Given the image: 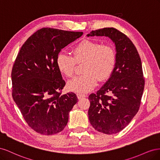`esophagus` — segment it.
I'll list each match as a JSON object with an SVG mask.
<instances>
[{
	"label": "esophagus",
	"instance_id": "34e87169",
	"mask_svg": "<svg viewBox=\"0 0 160 160\" xmlns=\"http://www.w3.org/2000/svg\"><path fill=\"white\" fill-rule=\"evenodd\" d=\"M77 98H78L79 99H81L85 98L87 97V95L85 94H83V93H77Z\"/></svg>",
	"mask_w": 160,
	"mask_h": 160
}]
</instances>
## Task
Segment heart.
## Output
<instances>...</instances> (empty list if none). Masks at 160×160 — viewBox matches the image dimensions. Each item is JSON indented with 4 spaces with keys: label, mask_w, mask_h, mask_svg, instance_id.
Instances as JSON below:
<instances>
[{
    "label": "heart",
    "mask_w": 160,
    "mask_h": 160,
    "mask_svg": "<svg viewBox=\"0 0 160 160\" xmlns=\"http://www.w3.org/2000/svg\"><path fill=\"white\" fill-rule=\"evenodd\" d=\"M72 55L60 52L57 55L56 63L58 69L67 77L74 74L76 62L85 61L84 74L70 80L67 87L69 90L83 93L93 89L99 81L108 79L115 68L116 53L108 45L85 40L80 42L72 49Z\"/></svg>",
    "instance_id": "heart-1"
}]
</instances>
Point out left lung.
I'll list each match as a JSON object with an SVG mask.
<instances>
[{
    "label": "left lung",
    "mask_w": 160,
    "mask_h": 160,
    "mask_svg": "<svg viewBox=\"0 0 160 160\" xmlns=\"http://www.w3.org/2000/svg\"><path fill=\"white\" fill-rule=\"evenodd\" d=\"M87 36L108 37L115 45V68L97 93L89 96L88 115L95 130L117 133L130 123L141 103L145 85L141 59L132 41L115 28L92 31Z\"/></svg>",
    "instance_id": "1"
}]
</instances>
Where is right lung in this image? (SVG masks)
Returning <instances> with one entry per match:
<instances>
[{
  "label": "right lung",
  "mask_w": 160,
  "mask_h": 160,
  "mask_svg": "<svg viewBox=\"0 0 160 160\" xmlns=\"http://www.w3.org/2000/svg\"><path fill=\"white\" fill-rule=\"evenodd\" d=\"M83 35L42 28L24 43L12 69V98L27 124L36 132L49 135L61 132L78 99L65 85L56 59L62 49Z\"/></svg>",
  "instance_id": "add662e5"
}]
</instances>
